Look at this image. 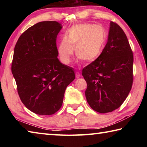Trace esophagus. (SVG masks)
<instances>
[{"instance_id": "esophagus-1", "label": "esophagus", "mask_w": 147, "mask_h": 147, "mask_svg": "<svg viewBox=\"0 0 147 147\" xmlns=\"http://www.w3.org/2000/svg\"><path fill=\"white\" fill-rule=\"evenodd\" d=\"M76 78H79L80 77V73L79 72H76Z\"/></svg>"}]
</instances>
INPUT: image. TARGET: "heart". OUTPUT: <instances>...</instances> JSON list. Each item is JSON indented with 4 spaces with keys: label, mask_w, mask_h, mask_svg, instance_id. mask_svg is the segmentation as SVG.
<instances>
[{
    "label": "heart",
    "mask_w": 147,
    "mask_h": 147,
    "mask_svg": "<svg viewBox=\"0 0 147 147\" xmlns=\"http://www.w3.org/2000/svg\"><path fill=\"white\" fill-rule=\"evenodd\" d=\"M106 34L102 27L89 23L74 24L59 40L58 53L61 61L67 65L74 53L82 61L90 63L97 59L103 51Z\"/></svg>",
    "instance_id": "1"
}]
</instances>
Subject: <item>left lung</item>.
<instances>
[{"mask_svg": "<svg viewBox=\"0 0 147 147\" xmlns=\"http://www.w3.org/2000/svg\"><path fill=\"white\" fill-rule=\"evenodd\" d=\"M134 56L125 33L111 21L108 42L98 58L83 69L87 82L86 97L98 113L119 108L133 84Z\"/></svg>", "mask_w": 147, "mask_h": 147, "instance_id": "obj_1", "label": "left lung"}]
</instances>
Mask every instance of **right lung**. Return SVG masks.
I'll return each mask as SVG.
<instances>
[{
    "label": "right lung",
    "mask_w": 147,
    "mask_h": 147,
    "mask_svg": "<svg viewBox=\"0 0 147 147\" xmlns=\"http://www.w3.org/2000/svg\"><path fill=\"white\" fill-rule=\"evenodd\" d=\"M61 28L56 21L39 22L24 32L15 46L11 72L17 92L24 105L38 115L57 112L67 87L75 78L73 69L57 58Z\"/></svg>",
    "instance_id": "add662e5"
}]
</instances>
